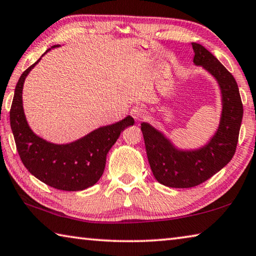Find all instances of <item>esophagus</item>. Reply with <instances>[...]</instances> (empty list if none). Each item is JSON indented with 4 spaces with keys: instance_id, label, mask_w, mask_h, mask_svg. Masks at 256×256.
I'll return each mask as SVG.
<instances>
[{
    "instance_id": "1",
    "label": "esophagus",
    "mask_w": 256,
    "mask_h": 256,
    "mask_svg": "<svg viewBox=\"0 0 256 256\" xmlns=\"http://www.w3.org/2000/svg\"><path fill=\"white\" fill-rule=\"evenodd\" d=\"M130 112H131V115L136 120H140L146 116V110L141 106H134Z\"/></svg>"
}]
</instances>
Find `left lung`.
Wrapping results in <instances>:
<instances>
[{"label":"left lung","instance_id":"1","mask_svg":"<svg viewBox=\"0 0 256 256\" xmlns=\"http://www.w3.org/2000/svg\"><path fill=\"white\" fill-rule=\"evenodd\" d=\"M193 63L201 66L218 84L222 112L214 133L204 144L186 149L148 122L141 123L149 164L154 178L172 188H188L203 183L222 170L235 154L242 118V105L236 80L218 58L192 42Z\"/></svg>","mask_w":256,"mask_h":256}]
</instances>
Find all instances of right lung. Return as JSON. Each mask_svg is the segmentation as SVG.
Instances as JSON below:
<instances>
[{"label":"right lung","mask_w":256,"mask_h":256,"mask_svg":"<svg viewBox=\"0 0 256 256\" xmlns=\"http://www.w3.org/2000/svg\"><path fill=\"white\" fill-rule=\"evenodd\" d=\"M60 45L52 46V48ZM40 58L21 74L16 86L10 110V125L16 150L30 174L42 183L62 190H84L92 188L100 178L106 164L108 151L128 126L134 124L132 116L114 124L100 126L68 144H54L37 136L26 118L22 90L29 72Z\"/></svg>","instance_id":"obj_1"}]
</instances>
